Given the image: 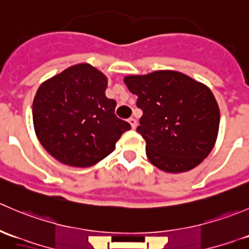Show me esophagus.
I'll list each match as a JSON object with an SVG mask.
<instances>
[{"instance_id": "esophagus-1", "label": "esophagus", "mask_w": 249, "mask_h": 249, "mask_svg": "<svg viewBox=\"0 0 249 249\" xmlns=\"http://www.w3.org/2000/svg\"><path fill=\"white\" fill-rule=\"evenodd\" d=\"M129 123H130V125H131L132 129H136V126H137V120L135 119V118H130Z\"/></svg>"}]
</instances>
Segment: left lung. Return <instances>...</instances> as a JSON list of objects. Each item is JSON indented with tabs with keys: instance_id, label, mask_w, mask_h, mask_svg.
I'll return each mask as SVG.
<instances>
[{
	"instance_id": "8db88e82",
	"label": "left lung",
	"mask_w": 249,
	"mask_h": 249,
	"mask_svg": "<svg viewBox=\"0 0 249 249\" xmlns=\"http://www.w3.org/2000/svg\"><path fill=\"white\" fill-rule=\"evenodd\" d=\"M142 109L137 132L145 153L161 171H189L211 153L219 130V107L202 83L177 71L124 78Z\"/></svg>"
}]
</instances>
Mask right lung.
Wrapping results in <instances>:
<instances>
[{"label": "right lung", "mask_w": 249, "mask_h": 249, "mask_svg": "<svg viewBox=\"0 0 249 249\" xmlns=\"http://www.w3.org/2000/svg\"><path fill=\"white\" fill-rule=\"evenodd\" d=\"M107 77L89 64H78L46 80L32 105L34 126L52 157L73 167L97 164L131 129L114 114L107 99Z\"/></svg>", "instance_id": "right-lung-1"}]
</instances>
